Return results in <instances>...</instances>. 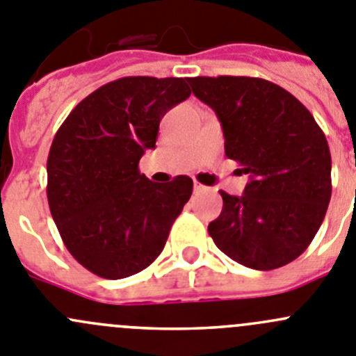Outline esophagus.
<instances>
[{
  "mask_svg": "<svg viewBox=\"0 0 356 356\" xmlns=\"http://www.w3.org/2000/svg\"><path fill=\"white\" fill-rule=\"evenodd\" d=\"M193 188H195V193H202V191H207V188H205V186H202V184H200V182H195V184H193Z\"/></svg>",
  "mask_w": 356,
  "mask_h": 356,
  "instance_id": "34e87169",
  "label": "esophagus"
}]
</instances>
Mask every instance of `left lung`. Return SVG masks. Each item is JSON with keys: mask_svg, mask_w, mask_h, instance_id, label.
<instances>
[{"mask_svg": "<svg viewBox=\"0 0 356 356\" xmlns=\"http://www.w3.org/2000/svg\"><path fill=\"white\" fill-rule=\"evenodd\" d=\"M193 94L216 111L224 151L250 181L241 196H222L209 224L219 250L270 271L308 248L332 193L330 151L312 113L282 86L248 76L189 78Z\"/></svg>", "mask_w": 356, "mask_h": 356, "instance_id": "8db88e82", "label": "left lung"}]
</instances>
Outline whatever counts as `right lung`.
Instances as JSON below:
<instances>
[{"mask_svg":"<svg viewBox=\"0 0 356 356\" xmlns=\"http://www.w3.org/2000/svg\"><path fill=\"white\" fill-rule=\"evenodd\" d=\"M189 78L127 76L92 92L65 118L47 161V196L72 257L108 280L132 277L161 254L191 198L193 181L153 182L139 172Z\"/></svg>","mask_w":356,"mask_h":356,"instance_id":"right-lung-1","label":"right lung"}]
</instances>
